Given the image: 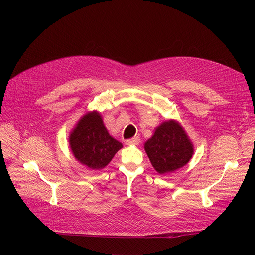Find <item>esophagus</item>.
I'll list each match as a JSON object with an SVG mask.
<instances>
[{"instance_id":"34e87169","label":"esophagus","mask_w":255,"mask_h":255,"mask_svg":"<svg viewBox=\"0 0 255 255\" xmlns=\"http://www.w3.org/2000/svg\"><path fill=\"white\" fill-rule=\"evenodd\" d=\"M140 142V138L139 137H134L132 139H128L127 140V144H138Z\"/></svg>"}]
</instances>
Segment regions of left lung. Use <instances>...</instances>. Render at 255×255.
Returning a JSON list of instances; mask_svg holds the SVG:
<instances>
[{
	"label": "left lung",
	"mask_w": 255,
	"mask_h": 255,
	"mask_svg": "<svg viewBox=\"0 0 255 255\" xmlns=\"http://www.w3.org/2000/svg\"><path fill=\"white\" fill-rule=\"evenodd\" d=\"M144 150L154 169L165 174L186 165L194 154V145L179 122L168 120L155 128Z\"/></svg>",
	"instance_id": "1"
}]
</instances>
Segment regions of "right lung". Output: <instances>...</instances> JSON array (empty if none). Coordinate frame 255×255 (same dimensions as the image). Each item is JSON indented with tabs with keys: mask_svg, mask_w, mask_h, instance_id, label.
Here are the masks:
<instances>
[{
	"mask_svg": "<svg viewBox=\"0 0 255 255\" xmlns=\"http://www.w3.org/2000/svg\"><path fill=\"white\" fill-rule=\"evenodd\" d=\"M74 157L92 170H100L111 163L122 143L113 138L98 112L85 114L69 136Z\"/></svg>",
	"mask_w": 255,
	"mask_h": 255,
	"instance_id": "add662e5",
	"label": "right lung"
}]
</instances>
